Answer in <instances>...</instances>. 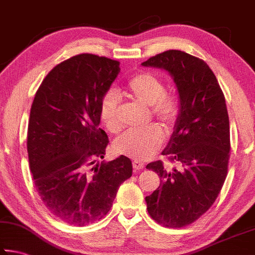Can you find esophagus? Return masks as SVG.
Instances as JSON below:
<instances>
[{"label": "esophagus", "instance_id": "1", "mask_svg": "<svg viewBox=\"0 0 255 255\" xmlns=\"http://www.w3.org/2000/svg\"><path fill=\"white\" fill-rule=\"evenodd\" d=\"M132 166H133V169H135L136 171H140V170L144 169V163L140 162V161H138V159H133V161H132Z\"/></svg>", "mask_w": 255, "mask_h": 255}]
</instances>
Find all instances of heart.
<instances>
[{
	"instance_id": "b5f03b06",
	"label": "heart",
	"mask_w": 255,
	"mask_h": 255,
	"mask_svg": "<svg viewBox=\"0 0 255 255\" xmlns=\"http://www.w3.org/2000/svg\"><path fill=\"white\" fill-rule=\"evenodd\" d=\"M124 96L138 105L149 107V112L164 126L169 127L175 122L180 111L178 98L165 93V86L161 79L150 73H139L128 82L123 91ZM119 97L115 91H109L102 99L100 114L108 130H119L118 120ZM163 132L155 125L143 130H128L122 133L114 143L116 153L133 158H148L161 147Z\"/></svg>"
}]
</instances>
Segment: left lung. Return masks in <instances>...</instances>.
Listing matches in <instances>:
<instances>
[{
    "label": "left lung",
    "instance_id": "8db88e82",
    "mask_svg": "<svg viewBox=\"0 0 255 255\" xmlns=\"http://www.w3.org/2000/svg\"><path fill=\"white\" fill-rule=\"evenodd\" d=\"M141 65L169 73L180 103L162 152L179 167L167 170L161 161L146 165L161 178L159 187L145 198L147 211L163 226L183 227L210 208L225 182L231 150L225 97L209 66L184 51H164Z\"/></svg>",
    "mask_w": 255,
    "mask_h": 255
}]
</instances>
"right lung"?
I'll list each match as a JSON object with an SVG mask.
<instances>
[{"label":"right lung","instance_id":"obj_1","mask_svg":"<svg viewBox=\"0 0 255 255\" xmlns=\"http://www.w3.org/2000/svg\"><path fill=\"white\" fill-rule=\"evenodd\" d=\"M119 62L81 54L56 65L34 96L28 126V156L38 193L51 214L85 226L110 210L132 164L120 155L103 158L109 139L100 128L103 97Z\"/></svg>","mask_w":255,"mask_h":255}]
</instances>
